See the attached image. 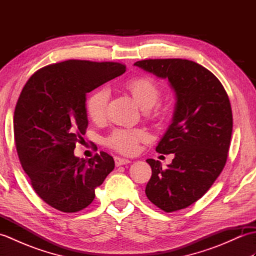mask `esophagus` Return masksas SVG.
Here are the masks:
<instances>
[{
  "instance_id": "34e87169",
  "label": "esophagus",
  "mask_w": 256,
  "mask_h": 256,
  "mask_svg": "<svg viewBox=\"0 0 256 256\" xmlns=\"http://www.w3.org/2000/svg\"><path fill=\"white\" fill-rule=\"evenodd\" d=\"M114 162H116V166H121V165H125V164H128V162H131L130 160L123 158V157H118V156L114 157Z\"/></svg>"
}]
</instances>
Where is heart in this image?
I'll return each mask as SVG.
<instances>
[{
  "instance_id": "obj_1",
  "label": "heart",
  "mask_w": 256,
  "mask_h": 256,
  "mask_svg": "<svg viewBox=\"0 0 256 256\" xmlns=\"http://www.w3.org/2000/svg\"><path fill=\"white\" fill-rule=\"evenodd\" d=\"M124 88L130 92L138 106L150 114H157L160 108L155 103L160 96V86L156 81L148 76H138L128 80ZM108 103V91L100 89L94 91L86 103V110L89 118L96 123H100L106 116ZM148 138L143 130L138 128H116L106 138V144L122 154L131 155L136 153L140 140Z\"/></svg>"
}]
</instances>
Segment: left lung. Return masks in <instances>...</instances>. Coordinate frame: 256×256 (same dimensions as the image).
Masks as SVG:
<instances>
[{"instance_id":"left-lung-1","label":"left lung","mask_w":256,"mask_h":256,"mask_svg":"<svg viewBox=\"0 0 256 256\" xmlns=\"http://www.w3.org/2000/svg\"><path fill=\"white\" fill-rule=\"evenodd\" d=\"M135 66L168 79L176 94L172 123L156 152L174 154L162 170L148 160L152 177L145 194L165 212L184 209L208 192L228 158L233 126L229 96L219 79L187 59H144Z\"/></svg>"}]
</instances>
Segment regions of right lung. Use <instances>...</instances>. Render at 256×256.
<instances>
[{"instance_id": "obj_1", "label": "right lung", "mask_w": 256, "mask_h": 256, "mask_svg": "<svg viewBox=\"0 0 256 256\" xmlns=\"http://www.w3.org/2000/svg\"><path fill=\"white\" fill-rule=\"evenodd\" d=\"M118 62L70 59L32 76L14 111V140L36 194L62 212H78L114 170L106 152L88 162L74 154L88 126L86 94L125 72Z\"/></svg>"}]
</instances>
